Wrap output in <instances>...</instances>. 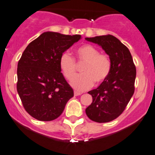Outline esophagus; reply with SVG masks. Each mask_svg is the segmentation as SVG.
Here are the masks:
<instances>
[{
	"instance_id": "1",
	"label": "esophagus",
	"mask_w": 155,
	"mask_h": 155,
	"mask_svg": "<svg viewBox=\"0 0 155 155\" xmlns=\"http://www.w3.org/2000/svg\"><path fill=\"white\" fill-rule=\"evenodd\" d=\"M81 93L80 92H78V91H74V96H79L81 95Z\"/></svg>"
}]
</instances>
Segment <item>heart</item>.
<instances>
[{
    "instance_id": "b5f03b06",
    "label": "heart",
    "mask_w": 155,
    "mask_h": 155,
    "mask_svg": "<svg viewBox=\"0 0 155 155\" xmlns=\"http://www.w3.org/2000/svg\"><path fill=\"white\" fill-rule=\"evenodd\" d=\"M79 61L85 64L82 69V74L76 76L71 81V85L76 90H87L94 85L95 82L100 84L108 76L111 63L109 57L104 53H99L98 49L91 45H84L76 50ZM59 66L67 79H71L76 75V64L74 58L68 52L61 54Z\"/></svg>"
}]
</instances>
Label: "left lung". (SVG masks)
<instances>
[{
  "mask_svg": "<svg viewBox=\"0 0 155 155\" xmlns=\"http://www.w3.org/2000/svg\"><path fill=\"white\" fill-rule=\"evenodd\" d=\"M99 45L109 56L110 73L97 88L88 92L92 103L85 109L89 119L107 123L117 118L125 110L134 92L136 68L129 50L111 35L85 38Z\"/></svg>",
  "mask_w": 155,
  "mask_h": 155,
  "instance_id": "left-lung-1",
  "label": "left lung"
}]
</instances>
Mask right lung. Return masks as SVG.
<instances>
[{"mask_svg": "<svg viewBox=\"0 0 155 155\" xmlns=\"http://www.w3.org/2000/svg\"><path fill=\"white\" fill-rule=\"evenodd\" d=\"M80 35L45 32L29 44L18 64L17 91L26 111L40 121L62 114L73 90L61 73V54Z\"/></svg>", "mask_w": 155, "mask_h": 155, "instance_id": "add662e5", "label": "right lung"}]
</instances>
